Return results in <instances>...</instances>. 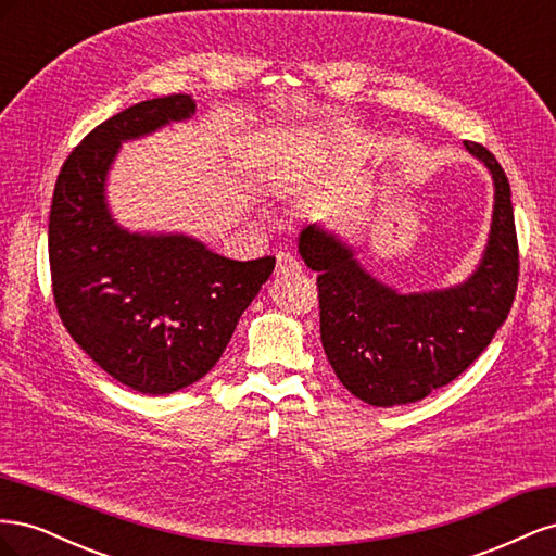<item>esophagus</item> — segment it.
Returning a JSON list of instances; mask_svg holds the SVG:
<instances>
[{
    "instance_id": "1",
    "label": "esophagus",
    "mask_w": 556,
    "mask_h": 556,
    "mask_svg": "<svg viewBox=\"0 0 556 556\" xmlns=\"http://www.w3.org/2000/svg\"><path fill=\"white\" fill-rule=\"evenodd\" d=\"M299 268H301V264L292 255V252H278V255H276V276L294 274V271H299Z\"/></svg>"
}]
</instances>
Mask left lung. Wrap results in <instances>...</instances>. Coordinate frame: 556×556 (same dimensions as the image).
Returning <instances> with one entry per match:
<instances>
[{
	"label": "left lung",
	"mask_w": 556,
	"mask_h": 556,
	"mask_svg": "<svg viewBox=\"0 0 556 556\" xmlns=\"http://www.w3.org/2000/svg\"><path fill=\"white\" fill-rule=\"evenodd\" d=\"M494 185L490 233L462 282L401 292L376 278L341 233L299 231V255L317 271L319 336L336 378L368 406H406L452 382L492 343L517 290L510 182L490 150L464 143Z\"/></svg>",
	"instance_id": "8db88e82"
}]
</instances>
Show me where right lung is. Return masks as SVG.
Returning a JSON list of instances; mask_svg holds the SVG:
<instances>
[{"instance_id":"1","label":"right lung","mask_w":556,"mask_h":556,"mask_svg":"<svg viewBox=\"0 0 556 556\" xmlns=\"http://www.w3.org/2000/svg\"><path fill=\"white\" fill-rule=\"evenodd\" d=\"M197 111L190 94L148 99L92 129L66 157L48 220L53 294L66 331L104 371L162 396L204 378L276 260H227L182 231H131L109 204L123 143Z\"/></svg>"}]
</instances>
